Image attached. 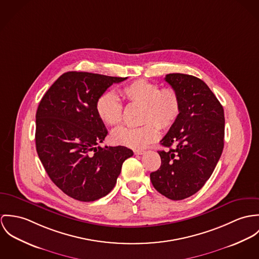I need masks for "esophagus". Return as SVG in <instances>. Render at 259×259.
Returning <instances> with one entry per match:
<instances>
[{"label": "esophagus", "mask_w": 259, "mask_h": 259, "mask_svg": "<svg viewBox=\"0 0 259 259\" xmlns=\"http://www.w3.org/2000/svg\"><path fill=\"white\" fill-rule=\"evenodd\" d=\"M144 153H145L144 150H136V151H135V154H136V155H142Z\"/></svg>", "instance_id": "34e87169"}]
</instances>
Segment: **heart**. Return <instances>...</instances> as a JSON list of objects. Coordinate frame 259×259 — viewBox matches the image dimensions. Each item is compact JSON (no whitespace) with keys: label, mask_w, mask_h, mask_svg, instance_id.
<instances>
[{"label":"heart","mask_w":259,"mask_h":259,"mask_svg":"<svg viewBox=\"0 0 259 259\" xmlns=\"http://www.w3.org/2000/svg\"><path fill=\"white\" fill-rule=\"evenodd\" d=\"M124 100L143 106L141 127L122 126L111 135L113 143L131 149H142L154 142L160 129H169L177 121L181 112V101L172 88H162L145 79L135 80L120 89ZM96 113L103 123L115 126L122 120L123 105L112 92L102 93L96 101ZM156 124L155 125L153 123Z\"/></svg>","instance_id":"heart-1"}]
</instances>
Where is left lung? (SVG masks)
I'll return each mask as SVG.
<instances>
[{"mask_svg": "<svg viewBox=\"0 0 259 259\" xmlns=\"http://www.w3.org/2000/svg\"><path fill=\"white\" fill-rule=\"evenodd\" d=\"M165 80L179 95L181 112L161 141L169 150L158 152L162 163L150 179L160 194L181 201L200 191L213 172L224 150L225 113L200 78L170 73Z\"/></svg>", "mask_w": 259, "mask_h": 259, "instance_id": "left-lung-1", "label": "left lung"}]
</instances>
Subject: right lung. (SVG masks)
Listing matches in <instances>:
<instances>
[{"mask_svg":"<svg viewBox=\"0 0 259 259\" xmlns=\"http://www.w3.org/2000/svg\"><path fill=\"white\" fill-rule=\"evenodd\" d=\"M125 79L68 71L39 102L35 114L38 158L51 180L74 200L93 201L108 195L123 162L133 156L124 146H99L108 131L96 113V101L108 87Z\"/></svg>","mask_w":259,"mask_h":259,"instance_id":"add662e5","label":"right lung"}]
</instances>
